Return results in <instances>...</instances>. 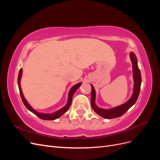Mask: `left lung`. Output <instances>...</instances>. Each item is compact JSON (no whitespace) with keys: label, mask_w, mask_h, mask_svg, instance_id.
I'll return each instance as SVG.
<instances>
[{"label":"left lung","mask_w":160,"mask_h":160,"mask_svg":"<svg viewBox=\"0 0 160 160\" xmlns=\"http://www.w3.org/2000/svg\"><path fill=\"white\" fill-rule=\"evenodd\" d=\"M130 58L132 60L133 64V74L134 78V88H133V93L132 98L128 101L126 103L119 105L118 107L114 108L111 109H103L99 108L95 103V91L93 87L91 85V107L95 111V112L98 113L99 115L105 119H113L120 117L123 115L126 111L133 105L138 98V96L140 91V88H141L142 83V76L140 70L138 65V60L137 57L134 54V52L130 53Z\"/></svg>","instance_id":"left-lung-1"}]
</instances>
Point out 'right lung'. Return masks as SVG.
<instances>
[{
  "mask_svg": "<svg viewBox=\"0 0 160 160\" xmlns=\"http://www.w3.org/2000/svg\"><path fill=\"white\" fill-rule=\"evenodd\" d=\"M22 68L20 69V71H19V72H18V88H19V92H20V95H21V99H22V102L24 103V105H25V107L29 110L31 111L32 113H33L35 115H36L37 117L39 118L40 119H44V120H54V119H56L57 118H60L61 116L62 115H63L66 111L68 110V109L69 108L70 105L71 104V102H72V95H73L74 93L75 92V91L78 89L79 87L81 86V83H77V85H74L72 88L71 89L69 93V99H68V102H67V104L65 106L64 108H62L61 109L59 110L56 111V112L53 113H51V114H45V113H38V112H37L36 111L34 110L31 106L29 105V104H28L27 103V101H26V99H25V98H24L23 96V94H22V92L21 91V84H20V81H21V75H22Z\"/></svg>",
  "mask_w": 160,
  "mask_h": 160,
  "instance_id": "right-lung-1",
  "label": "right lung"
}]
</instances>
